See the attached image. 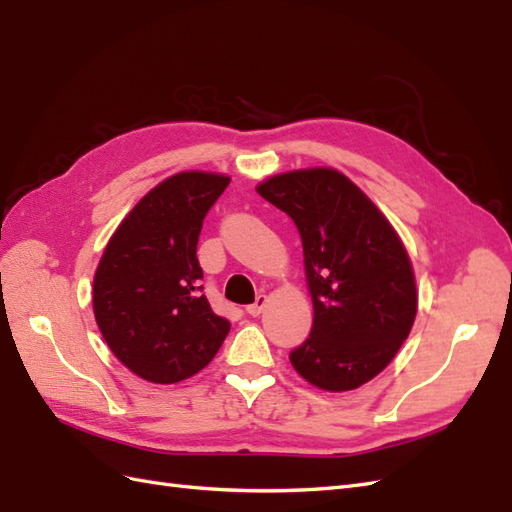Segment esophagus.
Masks as SVG:
<instances>
[{
    "instance_id": "34e87169",
    "label": "esophagus",
    "mask_w": 512,
    "mask_h": 512,
    "mask_svg": "<svg viewBox=\"0 0 512 512\" xmlns=\"http://www.w3.org/2000/svg\"><path fill=\"white\" fill-rule=\"evenodd\" d=\"M265 305H267V297H265V294H258L256 301L252 305L245 307V312L250 314V316H260L262 309H265Z\"/></svg>"
}]
</instances>
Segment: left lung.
I'll list each match as a JSON object with an SVG mask.
<instances>
[{"label": "left lung", "mask_w": 512, "mask_h": 512, "mask_svg": "<svg viewBox=\"0 0 512 512\" xmlns=\"http://www.w3.org/2000/svg\"><path fill=\"white\" fill-rule=\"evenodd\" d=\"M258 194L297 226L312 333L290 352L299 374L324 391H350L393 361L416 316V284L404 243L356 185L333 168L294 170Z\"/></svg>", "instance_id": "1"}]
</instances>
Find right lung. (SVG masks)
I'll return each instance as SVG.
<instances>
[{"label": "right lung", "instance_id": "1", "mask_svg": "<svg viewBox=\"0 0 512 512\" xmlns=\"http://www.w3.org/2000/svg\"><path fill=\"white\" fill-rule=\"evenodd\" d=\"M228 177L179 173L162 181L119 224L94 277L102 337L136 376L173 384L207 367L230 322L203 294L196 245Z\"/></svg>", "mask_w": 512, "mask_h": 512}]
</instances>
